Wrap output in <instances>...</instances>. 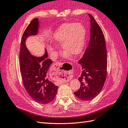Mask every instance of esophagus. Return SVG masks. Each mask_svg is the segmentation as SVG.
<instances>
[{"label":"esophagus","mask_w":128,"mask_h":128,"mask_svg":"<svg viewBox=\"0 0 128 128\" xmlns=\"http://www.w3.org/2000/svg\"><path fill=\"white\" fill-rule=\"evenodd\" d=\"M62 64L58 62L54 64L52 67L51 73L54 78L56 80L58 79H62L64 80H68L70 78V70L69 69L65 70H60V67Z\"/></svg>","instance_id":"1"}]
</instances>
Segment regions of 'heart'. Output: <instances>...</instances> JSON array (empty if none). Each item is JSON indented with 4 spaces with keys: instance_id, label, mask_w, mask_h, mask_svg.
Returning a JSON list of instances; mask_svg holds the SVG:
<instances>
[{
    "instance_id": "1",
    "label": "heart",
    "mask_w": 128,
    "mask_h": 128,
    "mask_svg": "<svg viewBox=\"0 0 128 128\" xmlns=\"http://www.w3.org/2000/svg\"><path fill=\"white\" fill-rule=\"evenodd\" d=\"M86 36V30L81 23L66 22L62 24L52 34L53 42L61 44L62 49L66 51L64 55L76 56L84 49ZM48 52L55 51V48L50 45L47 46Z\"/></svg>"
}]
</instances>
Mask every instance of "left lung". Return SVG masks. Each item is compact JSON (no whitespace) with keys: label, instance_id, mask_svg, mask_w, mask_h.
I'll return each instance as SVG.
<instances>
[{"label":"left lung","instance_id":"left-lung-1","mask_svg":"<svg viewBox=\"0 0 128 128\" xmlns=\"http://www.w3.org/2000/svg\"><path fill=\"white\" fill-rule=\"evenodd\" d=\"M90 19V38L88 47L78 64L82 73L78 80L80 88L74 94L82 101H90L101 91L106 80L107 53L104 34L98 24L89 14Z\"/></svg>","mask_w":128,"mask_h":128}]
</instances>
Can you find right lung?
<instances>
[{"label": "right lung", "mask_w": 128, "mask_h": 128, "mask_svg": "<svg viewBox=\"0 0 128 128\" xmlns=\"http://www.w3.org/2000/svg\"><path fill=\"white\" fill-rule=\"evenodd\" d=\"M39 28V22L36 18L24 32L19 54L20 69L24 87L30 98L39 103L47 104L54 99L58 88L47 78V72L53 62L47 58L46 50L44 56L37 57L31 54L26 46L27 38L36 36Z\"/></svg>", "instance_id": "add662e5"}]
</instances>
